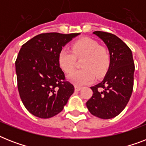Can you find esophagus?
<instances>
[{
	"mask_svg": "<svg viewBox=\"0 0 146 146\" xmlns=\"http://www.w3.org/2000/svg\"><path fill=\"white\" fill-rule=\"evenodd\" d=\"M81 89H82V87L79 86H75V90H76V91H80Z\"/></svg>",
	"mask_w": 146,
	"mask_h": 146,
	"instance_id": "obj_1",
	"label": "esophagus"
}]
</instances>
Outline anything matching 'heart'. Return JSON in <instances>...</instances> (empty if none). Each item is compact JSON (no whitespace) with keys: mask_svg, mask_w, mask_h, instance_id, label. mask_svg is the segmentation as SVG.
<instances>
[{"mask_svg":"<svg viewBox=\"0 0 146 146\" xmlns=\"http://www.w3.org/2000/svg\"><path fill=\"white\" fill-rule=\"evenodd\" d=\"M83 57L82 66L84 69L74 71L68 77L70 81L76 86L93 82L96 74L97 76H102L110 64L108 50L89 38H83L74 42L72 50L66 48H62L58 54V61L65 72L70 73L75 68L76 57Z\"/></svg>","mask_w":146,"mask_h":146,"instance_id":"obj_1","label":"heart"}]
</instances>
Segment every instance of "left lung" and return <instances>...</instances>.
Wrapping results in <instances>:
<instances>
[{
    "instance_id": "8db88e82",
    "label": "left lung",
    "mask_w": 146,
    "mask_h": 146,
    "mask_svg": "<svg viewBox=\"0 0 146 146\" xmlns=\"http://www.w3.org/2000/svg\"><path fill=\"white\" fill-rule=\"evenodd\" d=\"M93 34L106 44L110 64L103 80L91 87L93 95L86 102V106L92 115L111 119L122 112L131 97L135 70L133 54L115 35L101 31Z\"/></svg>"
}]
</instances>
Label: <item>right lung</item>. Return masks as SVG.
<instances>
[{"instance_id":"1","label":"right lung","mask_w":146,"mask_h":146,"mask_svg":"<svg viewBox=\"0 0 146 146\" xmlns=\"http://www.w3.org/2000/svg\"><path fill=\"white\" fill-rule=\"evenodd\" d=\"M80 33H42L25 43L16 60L19 96L35 117L50 118L64 109L74 86L65 80L58 54L62 48Z\"/></svg>"}]
</instances>
